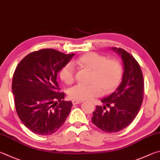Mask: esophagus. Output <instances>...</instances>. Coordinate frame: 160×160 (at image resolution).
Listing matches in <instances>:
<instances>
[{
	"mask_svg": "<svg viewBox=\"0 0 160 160\" xmlns=\"http://www.w3.org/2000/svg\"><path fill=\"white\" fill-rule=\"evenodd\" d=\"M83 100H72V103L74 105H77V104H80V103H82Z\"/></svg>",
	"mask_w": 160,
	"mask_h": 160,
	"instance_id": "1",
	"label": "esophagus"
}]
</instances>
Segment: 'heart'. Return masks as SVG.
Instances as JSON below:
<instances>
[{
  "label": "heart",
  "mask_w": 160,
  "mask_h": 160,
  "mask_svg": "<svg viewBox=\"0 0 160 160\" xmlns=\"http://www.w3.org/2000/svg\"><path fill=\"white\" fill-rule=\"evenodd\" d=\"M76 63L92 71L91 83L77 84L69 89V96L74 100H89L99 96L102 92L116 88L123 76V67L115 59L108 60L105 56L96 52H88L76 60ZM60 78L64 83L71 84L74 80V68L71 63L64 65L60 72Z\"/></svg>",
  "instance_id": "1"
}]
</instances>
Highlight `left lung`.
I'll use <instances>...</instances> for the list:
<instances>
[{
	"label": "left lung",
	"instance_id": "1",
	"mask_svg": "<svg viewBox=\"0 0 160 160\" xmlns=\"http://www.w3.org/2000/svg\"><path fill=\"white\" fill-rule=\"evenodd\" d=\"M122 58L124 72L116 90L96 106L92 122L107 133H116L127 127L138 114L143 98V77L138 62L124 49L112 48ZM106 107L110 110L105 111Z\"/></svg>",
	"mask_w": 160,
	"mask_h": 160
}]
</instances>
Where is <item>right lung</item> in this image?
I'll use <instances>...</instances> for the list:
<instances>
[{
  "label": "right lung",
  "mask_w": 160,
  "mask_h": 160,
  "mask_svg": "<svg viewBox=\"0 0 160 160\" xmlns=\"http://www.w3.org/2000/svg\"><path fill=\"white\" fill-rule=\"evenodd\" d=\"M74 54L54 49L29 53L18 64L12 83L17 113L25 127L36 134L48 136L62 125L72 102L58 92V73Z\"/></svg>",
  "instance_id": "add662e5"
}]
</instances>
